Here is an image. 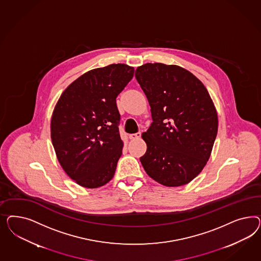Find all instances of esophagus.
Segmentation results:
<instances>
[{"mask_svg": "<svg viewBox=\"0 0 261 261\" xmlns=\"http://www.w3.org/2000/svg\"><path fill=\"white\" fill-rule=\"evenodd\" d=\"M142 136L141 132H138V133H135V134L129 135V139L130 140H137V139H140Z\"/></svg>", "mask_w": 261, "mask_h": 261, "instance_id": "34e87169", "label": "esophagus"}]
</instances>
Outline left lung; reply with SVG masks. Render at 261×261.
<instances>
[{
	"mask_svg": "<svg viewBox=\"0 0 261 261\" xmlns=\"http://www.w3.org/2000/svg\"><path fill=\"white\" fill-rule=\"evenodd\" d=\"M135 76L150 105L152 123L142 133L145 172L166 187H180L202 171L213 150L218 118L207 90L176 65L147 63Z\"/></svg>",
	"mask_w": 261,
	"mask_h": 261,
	"instance_id": "obj_1",
	"label": "left lung"
}]
</instances>
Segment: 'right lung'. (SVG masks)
<instances>
[{
  "instance_id": "right-lung-1",
  "label": "right lung",
  "mask_w": 261,
  "mask_h": 261,
  "mask_svg": "<svg viewBox=\"0 0 261 261\" xmlns=\"http://www.w3.org/2000/svg\"><path fill=\"white\" fill-rule=\"evenodd\" d=\"M134 68L112 64L74 80L56 103L50 122L53 145L64 171L79 186L102 187L122 154L116 98Z\"/></svg>"
}]
</instances>
